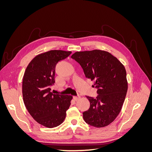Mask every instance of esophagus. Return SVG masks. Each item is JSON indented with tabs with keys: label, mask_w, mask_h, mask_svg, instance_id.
<instances>
[{
	"label": "esophagus",
	"mask_w": 152,
	"mask_h": 152,
	"mask_svg": "<svg viewBox=\"0 0 152 152\" xmlns=\"http://www.w3.org/2000/svg\"><path fill=\"white\" fill-rule=\"evenodd\" d=\"M73 98H74V99H75V101H77V100H79V99L80 98V96H73Z\"/></svg>",
	"instance_id": "1"
}]
</instances>
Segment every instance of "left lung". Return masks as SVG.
<instances>
[{
    "instance_id": "1",
    "label": "left lung",
    "mask_w": 152,
    "mask_h": 152,
    "mask_svg": "<svg viewBox=\"0 0 152 152\" xmlns=\"http://www.w3.org/2000/svg\"><path fill=\"white\" fill-rule=\"evenodd\" d=\"M71 58L79 63L87 79L94 81L96 98L86 96L90 102L83 112L86 123L103 127L112 123L122 109L127 91L125 67L110 53L102 50L76 52Z\"/></svg>"
}]
</instances>
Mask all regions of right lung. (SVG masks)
I'll use <instances>...</instances> for the list:
<instances>
[{
  "label": "right lung",
  "instance_id": "add662e5",
  "mask_svg": "<svg viewBox=\"0 0 152 152\" xmlns=\"http://www.w3.org/2000/svg\"><path fill=\"white\" fill-rule=\"evenodd\" d=\"M71 53L52 50L39 54L30 61L24 73L22 93L25 107L35 121L46 127L60 125L71 104L72 96L50 92L55 82L56 65Z\"/></svg>",
  "mask_w": 152,
  "mask_h": 152
}]
</instances>
